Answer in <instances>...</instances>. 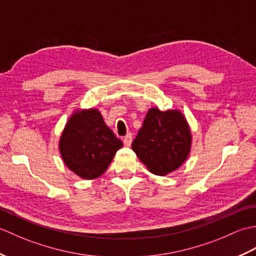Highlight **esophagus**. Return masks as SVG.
I'll return each mask as SVG.
<instances>
[{
  "mask_svg": "<svg viewBox=\"0 0 256 256\" xmlns=\"http://www.w3.org/2000/svg\"><path fill=\"white\" fill-rule=\"evenodd\" d=\"M132 140H133V138H132V134L131 133H128V134H126L124 136V138H123V143H124V145L125 146H128L131 145V143H132Z\"/></svg>",
  "mask_w": 256,
  "mask_h": 256,
  "instance_id": "1",
  "label": "esophagus"
}]
</instances>
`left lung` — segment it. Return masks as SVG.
<instances>
[{
    "label": "left lung",
    "mask_w": 256,
    "mask_h": 256,
    "mask_svg": "<svg viewBox=\"0 0 256 256\" xmlns=\"http://www.w3.org/2000/svg\"><path fill=\"white\" fill-rule=\"evenodd\" d=\"M190 145L192 133L180 111L152 108L132 148L150 172L164 176L182 165L189 155Z\"/></svg>",
    "instance_id": "left-lung-1"
}]
</instances>
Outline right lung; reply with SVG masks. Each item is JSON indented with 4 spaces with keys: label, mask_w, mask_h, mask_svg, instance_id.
<instances>
[{
    "label": "right lung",
    "mask_w": 256,
    "mask_h": 256,
    "mask_svg": "<svg viewBox=\"0 0 256 256\" xmlns=\"http://www.w3.org/2000/svg\"><path fill=\"white\" fill-rule=\"evenodd\" d=\"M122 146L96 108L76 111L59 140L64 162L84 179L100 177Z\"/></svg>",
    "instance_id": "right-lung-1"
}]
</instances>
